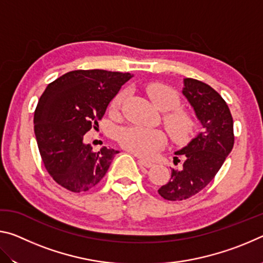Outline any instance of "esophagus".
Listing matches in <instances>:
<instances>
[{
    "instance_id": "obj_1",
    "label": "esophagus",
    "mask_w": 263,
    "mask_h": 263,
    "mask_svg": "<svg viewBox=\"0 0 263 263\" xmlns=\"http://www.w3.org/2000/svg\"><path fill=\"white\" fill-rule=\"evenodd\" d=\"M138 163H139L140 166H144L146 168L153 167V164H154V163H152L151 161H147V160H145V159H139V160H138Z\"/></svg>"
}]
</instances>
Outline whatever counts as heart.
<instances>
[{"label":"heart","mask_w":263,"mask_h":263,"mask_svg":"<svg viewBox=\"0 0 263 263\" xmlns=\"http://www.w3.org/2000/svg\"><path fill=\"white\" fill-rule=\"evenodd\" d=\"M148 97L152 103L161 111H170L164 116V125L169 135L176 142L188 140L195 127L193 115L186 110L176 109L180 105V96L174 89L162 83H152L147 87ZM124 92L115 97L111 110L119 109ZM117 140L124 148L140 157H152L166 142V137L159 130L140 126L123 127L117 132Z\"/></svg>","instance_id":"1"}]
</instances>
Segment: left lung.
Instances as JSON below:
<instances>
[{"instance_id": "left-lung-1", "label": "left lung", "mask_w": 263, "mask_h": 263, "mask_svg": "<svg viewBox=\"0 0 263 263\" xmlns=\"http://www.w3.org/2000/svg\"><path fill=\"white\" fill-rule=\"evenodd\" d=\"M182 94L201 123V132L184 147L176 151L184 158L181 169H172V177L158 193L168 201H183L210 183L231 153L234 144L233 119L226 102L209 84L183 79Z\"/></svg>"}]
</instances>
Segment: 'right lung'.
Masks as SVG:
<instances>
[{
  "label": "right lung",
  "instance_id": "obj_1",
  "mask_svg": "<svg viewBox=\"0 0 263 263\" xmlns=\"http://www.w3.org/2000/svg\"><path fill=\"white\" fill-rule=\"evenodd\" d=\"M133 77L103 69L72 70L48 84L34 111V135L44 166L73 193L94 188L119 151L94 152L84 135L99 127L111 100Z\"/></svg>",
  "mask_w": 263,
  "mask_h": 263
}]
</instances>
